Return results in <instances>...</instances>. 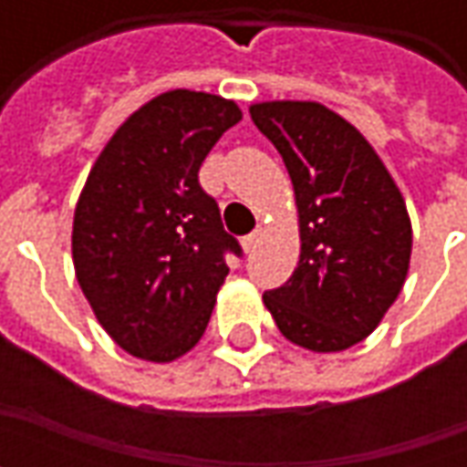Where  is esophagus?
Returning a JSON list of instances; mask_svg holds the SVG:
<instances>
[{
	"label": "esophagus",
	"instance_id": "1",
	"mask_svg": "<svg viewBox=\"0 0 467 467\" xmlns=\"http://www.w3.org/2000/svg\"><path fill=\"white\" fill-rule=\"evenodd\" d=\"M260 240H263V227H257L253 234H247L243 240V250L247 254H253L254 250H257V244H260Z\"/></svg>",
	"mask_w": 467,
	"mask_h": 467
}]
</instances>
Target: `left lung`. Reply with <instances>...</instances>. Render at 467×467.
Returning <instances> with one entry per match:
<instances>
[{
	"instance_id": "obj_1",
	"label": "left lung",
	"mask_w": 467,
	"mask_h": 467,
	"mask_svg": "<svg viewBox=\"0 0 467 467\" xmlns=\"http://www.w3.org/2000/svg\"><path fill=\"white\" fill-rule=\"evenodd\" d=\"M293 180L300 260L263 295L277 330L305 350L362 343L398 300L412 253L410 214L372 144L320 102L250 105Z\"/></svg>"
}]
</instances>
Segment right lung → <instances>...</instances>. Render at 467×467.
<instances>
[{"instance_id": "obj_1", "label": "right lung", "mask_w": 467, "mask_h": 467, "mask_svg": "<svg viewBox=\"0 0 467 467\" xmlns=\"http://www.w3.org/2000/svg\"><path fill=\"white\" fill-rule=\"evenodd\" d=\"M243 119L233 99L170 89L109 137L72 224L77 283L124 352L172 362L200 343L240 244L197 180L214 142Z\"/></svg>"}]
</instances>
